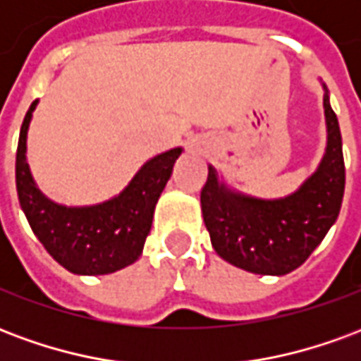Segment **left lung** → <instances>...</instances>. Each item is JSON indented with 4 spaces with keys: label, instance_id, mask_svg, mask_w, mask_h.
Wrapping results in <instances>:
<instances>
[{
    "label": "left lung",
    "instance_id": "1",
    "mask_svg": "<svg viewBox=\"0 0 361 361\" xmlns=\"http://www.w3.org/2000/svg\"><path fill=\"white\" fill-rule=\"evenodd\" d=\"M325 154L294 193L259 199L228 188L209 166L201 211L211 243L230 265L255 274L282 276L302 265L331 230L344 197V157L336 114L323 82Z\"/></svg>",
    "mask_w": 361,
    "mask_h": 361
}]
</instances>
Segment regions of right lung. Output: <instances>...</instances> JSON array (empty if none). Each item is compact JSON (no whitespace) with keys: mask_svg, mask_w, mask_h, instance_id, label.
<instances>
[{"mask_svg":"<svg viewBox=\"0 0 361 361\" xmlns=\"http://www.w3.org/2000/svg\"><path fill=\"white\" fill-rule=\"evenodd\" d=\"M30 104L20 126L15 181L20 209L46 251L73 274H110L141 257L152 226L158 197L172 176L181 147L147 160L123 191L108 201L89 207H67L51 201L36 185L27 162V137L32 111Z\"/></svg>","mask_w":361,"mask_h":361,"instance_id":"add662e5","label":"right lung"}]
</instances>
